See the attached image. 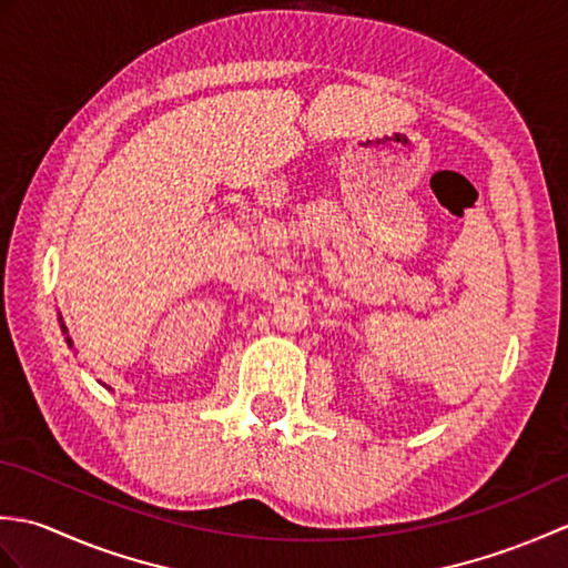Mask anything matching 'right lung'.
Wrapping results in <instances>:
<instances>
[{
  "label": "right lung",
  "mask_w": 568,
  "mask_h": 568,
  "mask_svg": "<svg viewBox=\"0 0 568 568\" xmlns=\"http://www.w3.org/2000/svg\"><path fill=\"white\" fill-rule=\"evenodd\" d=\"M60 320V329H63V334H65V342H68V346H72V339L68 336V327L63 324V317H58Z\"/></svg>",
  "instance_id": "1"
}]
</instances>
